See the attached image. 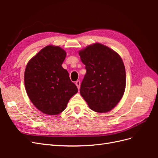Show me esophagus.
Listing matches in <instances>:
<instances>
[{
    "label": "esophagus",
    "instance_id": "34e87169",
    "mask_svg": "<svg viewBox=\"0 0 158 158\" xmlns=\"http://www.w3.org/2000/svg\"><path fill=\"white\" fill-rule=\"evenodd\" d=\"M76 86H77V88H78V89H80V80H77L76 82Z\"/></svg>",
    "mask_w": 158,
    "mask_h": 158
}]
</instances>
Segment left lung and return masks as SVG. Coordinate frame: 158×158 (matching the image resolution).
<instances>
[{
    "mask_svg": "<svg viewBox=\"0 0 158 158\" xmlns=\"http://www.w3.org/2000/svg\"><path fill=\"white\" fill-rule=\"evenodd\" d=\"M86 74L80 92L89 108L98 113L109 111L122 98L126 86V72L121 56L100 44L79 52Z\"/></svg>",
    "mask_w": 158,
    "mask_h": 158,
    "instance_id": "obj_1",
    "label": "left lung"
}]
</instances>
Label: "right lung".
<instances>
[{"instance_id": "1", "label": "right lung", "mask_w": 158, "mask_h": 158, "mask_svg": "<svg viewBox=\"0 0 158 158\" xmlns=\"http://www.w3.org/2000/svg\"><path fill=\"white\" fill-rule=\"evenodd\" d=\"M65 51L58 46L42 49L27 64L24 84L32 103L41 112L55 115L63 111L78 92L68 71L62 67Z\"/></svg>"}]
</instances>
